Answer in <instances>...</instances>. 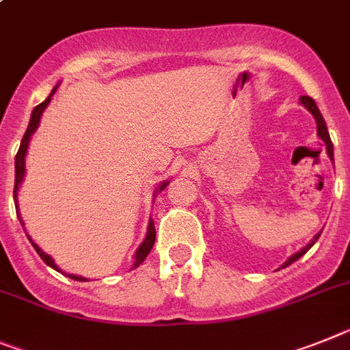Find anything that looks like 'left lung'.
Instances as JSON below:
<instances>
[{
	"instance_id": "1",
	"label": "left lung",
	"mask_w": 350,
	"mask_h": 350,
	"mask_svg": "<svg viewBox=\"0 0 350 350\" xmlns=\"http://www.w3.org/2000/svg\"><path fill=\"white\" fill-rule=\"evenodd\" d=\"M301 104H303V106L306 107V109H308L310 113H312L313 118H315V122H317V134H319V138H321L322 142L325 143V148H327V155H329V159L334 161V157H333V143H331L329 133H327V127H325V122H324V118H322L321 111H319L317 104H315V100H313L312 97H308V95H303V97H301ZM319 237H321V232H319V234L315 235V237H313L312 241H310V243L306 244V246H304L303 250H301V252H297V253H295V255H292L291 258H288V260H286L285 264H283V267H286V265H291L292 262L297 260V258H301V256H303L304 253L308 252V250L313 246V244L317 243V239H319Z\"/></svg>"
}]
</instances>
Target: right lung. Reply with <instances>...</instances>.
<instances>
[{
	"label": "right lung",
	"instance_id": "1",
	"mask_svg": "<svg viewBox=\"0 0 350 350\" xmlns=\"http://www.w3.org/2000/svg\"><path fill=\"white\" fill-rule=\"evenodd\" d=\"M56 88H58V86H55V88H53V92H51L49 97H47L46 100H44V103L38 104V106L35 107V109H33V111H31V118H29L28 129H26L25 136H23V139H21V146H19V150H17V155H16V184H14V202H16L17 217H19L21 225H23V226H25V223H23V219H21V214H19V205H17V191H19V186H21V182H23V178H25V172H26L25 157H26V152H28V145H29V139H31V134L35 133V131H37L38 124H40L42 113H44V109H46V107H47V104L51 103V97L55 95ZM166 186H168V180H164L163 184H161V186L157 187V191H163ZM28 239H29V235H28ZM29 241H31V239H29ZM154 243H155V226H154V221L150 219V221H148V230H146L145 241H143V243L139 244V247H138V250H136V253H134V265H133V269L138 267L139 264H143V260H145V258H146V255L150 253V250H152V246H154ZM31 246L35 247V252L38 253V256H40L42 260L46 262V264L49 265V267H53V269H56V271H59L58 265L55 264V260H53V258H51L49 255H46V253L42 252L40 247H38L37 244L33 243V241H31ZM59 273H62V271H59ZM68 278H72V280H77V282H86L85 278L76 276V274H68Z\"/></svg>",
	"mask_w": 350,
	"mask_h": 350
}]
</instances>
